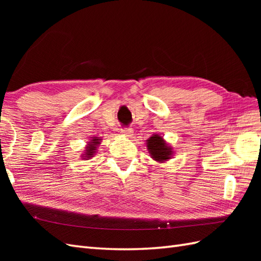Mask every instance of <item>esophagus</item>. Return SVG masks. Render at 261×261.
<instances>
[{
    "mask_svg": "<svg viewBox=\"0 0 261 261\" xmlns=\"http://www.w3.org/2000/svg\"><path fill=\"white\" fill-rule=\"evenodd\" d=\"M121 134L127 138H130L132 136V134H134V130L127 129V127H123V129H121Z\"/></svg>",
    "mask_w": 261,
    "mask_h": 261,
    "instance_id": "1",
    "label": "esophagus"
}]
</instances>
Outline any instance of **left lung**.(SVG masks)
I'll return each mask as SVG.
<instances>
[{"label": "left lung", "mask_w": 261, "mask_h": 261, "mask_svg": "<svg viewBox=\"0 0 261 261\" xmlns=\"http://www.w3.org/2000/svg\"><path fill=\"white\" fill-rule=\"evenodd\" d=\"M147 149L153 160L157 163H165L173 157V148L164 140V138L154 134L147 140Z\"/></svg>", "instance_id": "obj_1"}]
</instances>
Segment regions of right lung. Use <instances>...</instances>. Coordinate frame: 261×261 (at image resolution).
Returning a JSON list of instances; mask_svg holds the SVG:
<instances>
[{"instance_id": "add662e5", "label": "right lung", "mask_w": 261, "mask_h": 261, "mask_svg": "<svg viewBox=\"0 0 261 261\" xmlns=\"http://www.w3.org/2000/svg\"><path fill=\"white\" fill-rule=\"evenodd\" d=\"M101 140L102 139H99L98 137H92V139H90V141H88V143H87L84 153L82 154V158L87 160V159H91L92 157H94V154H95V152H96V148L99 143H101Z\"/></svg>"}]
</instances>
